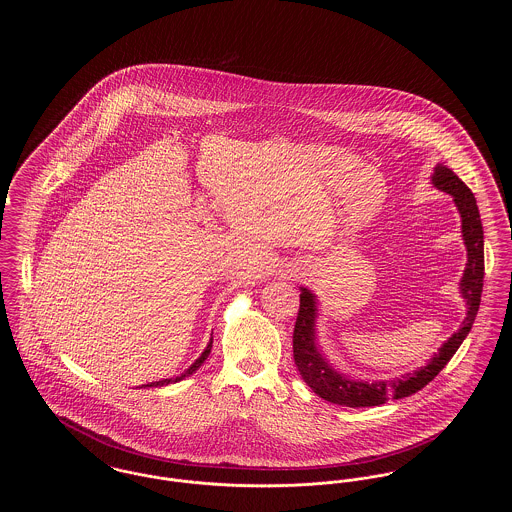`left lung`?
<instances>
[{
    "label": "left lung",
    "instance_id": "left-lung-1",
    "mask_svg": "<svg viewBox=\"0 0 512 512\" xmlns=\"http://www.w3.org/2000/svg\"><path fill=\"white\" fill-rule=\"evenodd\" d=\"M432 182L439 190L453 195L463 219V240L468 251V263L461 280V293L468 305L463 326L441 345L438 355H434L428 365L414 370L411 374L401 376L393 382H357L336 372L320 355L315 345V295L301 288L299 311L293 328V361L309 388L330 403L359 409L384 405L390 399H403L413 395L428 386L441 372V368H445L474 324L484 288V230L476 197L455 172L443 165L436 167Z\"/></svg>",
    "mask_w": 512,
    "mask_h": 512
}]
</instances>
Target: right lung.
Segmentation results:
<instances>
[{
  "label": "right lung",
  "mask_w": 512,
  "mask_h": 512,
  "mask_svg": "<svg viewBox=\"0 0 512 512\" xmlns=\"http://www.w3.org/2000/svg\"><path fill=\"white\" fill-rule=\"evenodd\" d=\"M211 347H213V338H211V341L207 343V347H205V351L201 353V357L195 361L194 365L190 366L184 374H180V376H176V378H167V380H159V382H151V384H147L146 388H149V386H169V384H174V382H180V380H184L186 376H190V374H194L195 370L199 368V366L203 365L205 363V359L209 357V353H211Z\"/></svg>",
  "instance_id": "right-lung-1"
}]
</instances>
